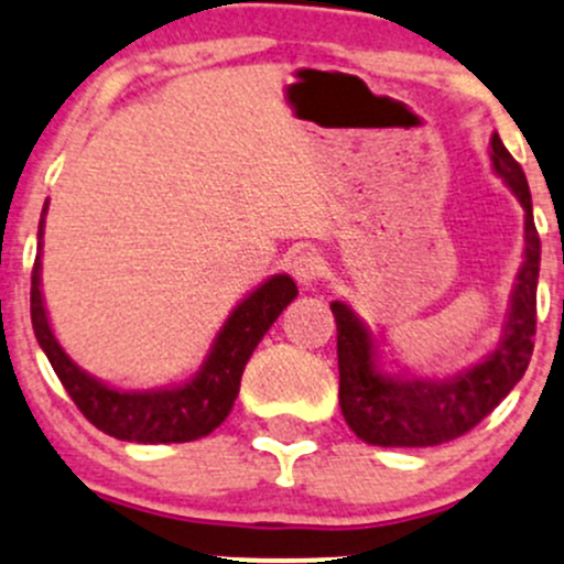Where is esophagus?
<instances>
[{"label":"esophagus","instance_id":"34e87169","mask_svg":"<svg viewBox=\"0 0 564 564\" xmlns=\"http://www.w3.org/2000/svg\"><path fill=\"white\" fill-rule=\"evenodd\" d=\"M289 267H292V275L300 286H314L324 272V259L316 253V250L308 248V250H300Z\"/></svg>","mask_w":564,"mask_h":564}]
</instances>
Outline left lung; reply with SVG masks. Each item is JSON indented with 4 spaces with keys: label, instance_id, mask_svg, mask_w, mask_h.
I'll list each match as a JSON object with an SVG mask.
<instances>
[{
    "label": "left lung",
    "instance_id": "8db88e82",
    "mask_svg": "<svg viewBox=\"0 0 564 564\" xmlns=\"http://www.w3.org/2000/svg\"><path fill=\"white\" fill-rule=\"evenodd\" d=\"M491 161L524 207V264L516 278L502 344L458 377L392 379L377 371V351L366 324L344 303H329L338 327V401L349 429L368 445L434 447L475 429L524 377L538 322L540 237L532 218L527 176L502 139L491 135Z\"/></svg>",
    "mask_w": 564,
    "mask_h": 564
}]
</instances>
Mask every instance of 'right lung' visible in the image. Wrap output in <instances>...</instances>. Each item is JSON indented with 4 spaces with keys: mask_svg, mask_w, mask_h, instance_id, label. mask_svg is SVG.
<instances>
[{
    "mask_svg": "<svg viewBox=\"0 0 564 564\" xmlns=\"http://www.w3.org/2000/svg\"><path fill=\"white\" fill-rule=\"evenodd\" d=\"M45 207H48V202H45ZM37 240H43V220L37 226ZM37 248H43V242H37ZM294 297H297V286H294L292 278H270L253 294H248L237 305L235 314L226 318L224 329L215 338L213 351L191 382L172 390L124 392L108 388V384L84 373L56 344L43 308V294H40V253L35 267H32L30 292L32 327H35L40 349L45 351L51 368L59 377L67 395L73 398L78 412L95 429L113 436V440L139 442V445L193 442L198 436L213 434L235 406L250 355Z\"/></svg>",
    "mask_w": 564,
    "mask_h": 564,
    "instance_id": "right-lung-1",
    "label": "right lung"
}]
</instances>
